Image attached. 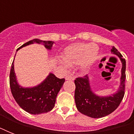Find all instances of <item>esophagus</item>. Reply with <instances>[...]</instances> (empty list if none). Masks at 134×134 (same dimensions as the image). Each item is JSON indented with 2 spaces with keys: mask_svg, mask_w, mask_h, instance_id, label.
I'll return each instance as SVG.
<instances>
[{
  "mask_svg": "<svg viewBox=\"0 0 134 134\" xmlns=\"http://www.w3.org/2000/svg\"><path fill=\"white\" fill-rule=\"evenodd\" d=\"M65 79L66 80H70V81H74V78L71 75H67L66 76V77H65Z\"/></svg>",
  "mask_w": 134,
  "mask_h": 134,
  "instance_id": "34e87169",
  "label": "esophagus"
}]
</instances>
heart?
I'll return each instance as SVG.
<instances>
[{
    "instance_id": "b5f03b06",
    "label": "heart",
    "mask_w": 134,
    "mask_h": 134,
    "mask_svg": "<svg viewBox=\"0 0 134 134\" xmlns=\"http://www.w3.org/2000/svg\"><path fill=\"white\" fill-rule=\"evenodd\" d=\"M98 53V47L89 43H76L67 46L63 53V58L67 65H79L81 63L82 68L87 69L95 60ZM64 67L67 65L61 63Z\"/></svg>"
}]
</instances>
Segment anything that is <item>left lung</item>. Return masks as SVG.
I'll list each match as a JSON object with an SVG mask.
<instances>
[{
  "instance_id": "1",
  "label": "left lung",
  "mask_w": 134,
  "mask_h": 134,
  "mask_svg": "<svg viewBox=\"0 0 134 134\" xmlns=\"http://www.w3.org/2000/svg\"><path fill=\"white\" fill-rule=\"evenodd\" d=\"M111 53L120 58L122 67L120 86L116 93L106 97H99L92 91L88 75L78 77L74 81L76 86L74 99L78 110L82 114L93 118H100L113 113L120 104L125 95L126 79V60L114 46Z\"/></svg>"
}]
</instances>
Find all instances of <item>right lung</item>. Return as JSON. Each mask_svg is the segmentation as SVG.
I'll list each match as a JSON object with an SVG mask.
<instances>
[{"label": "right lung", "instance_id": "add662e5", "mask_svg": "<svg viewBox=\"0 0 134 134\" xmlns=\"http://www.w3.org/2000/svg\"><path fill=\"white\" fill-rule=\"evenodd\" d=\"M33 43H42L47 49L50 50L54 42L34 39L24 44L16 51ZM65 81V79H58L53 74L50 73L46 79L38 86L32 88H23L19 85L16 81L14 61L12 64L9 74V86L12 94L19 106L30 114H42L52 110L55 106L57 95Z\"/></svg>", "mask_w": 134, "mask_h": 134}]
</instances>
